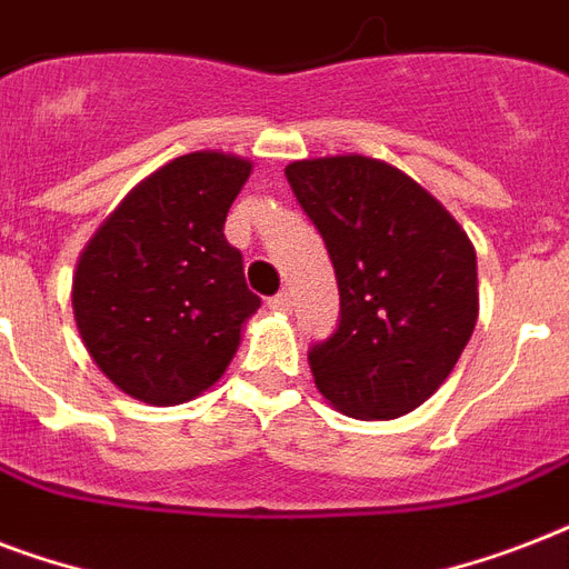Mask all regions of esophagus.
I'll return each mask as SVG.
<instances>
[{"label": "esophagus", "instance_id": "34e87169", "mask_svg": "<svg viewBox=\"0 0 569 569\" xmlns=\"http://www.w3.org/2000/svg\"><path fill=\"white\" fill-rule=\"evenodd\" d=\"M268 310H277V312L292 310V292H277L274 298H268Z\"/></svg>", "mask_w": 569, "mask_h": 569}]
</instances>
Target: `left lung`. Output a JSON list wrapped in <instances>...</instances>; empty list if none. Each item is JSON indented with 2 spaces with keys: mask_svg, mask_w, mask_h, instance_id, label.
I'll use <instances>...</instances> for the list:
<instances>
[{
  "mask_svg": "<svg viewBox=\"0 0 569 569\" xmlns=\"http://www.w3.org/2000/svg\"><path fill=\"white\" fill-rule=\"evenodd\" d=\"M286 180L339 286L337 330L307 355L316 387L357 419L410 413L476 330V248L419 182L378 159H303Z\"/></svg>",
  "mask_w": 569,
  "mask_h": 569,
  "instance_id": "left-lung-1",
  "label": "left lung"
}]
</instances>
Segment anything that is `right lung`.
<instances>
[{
	"mask_svg": "<svg viewBox=\"0 0 569 569\" xmlns=\"http://www.w3.org/2000/svg\"><path fill=\"white\" fill-rule=\"evenodd\" d=\"M250 177L239 156L189 153L144 180L102 223L73 277L76 328L102 375L147 405L212 387L259 310L241 250L223 236Z\"/></svg>",
	"mask_w": 569,
	"mask_h": 569,
	"instance_id": "1",
	"label": "right lung"
}]
</instances>
